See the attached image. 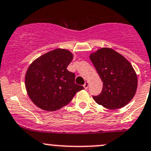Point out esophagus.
Here are the masks:
<instances>
[{
  "mask_svg": "<svg viewBox=\"0 0 151 151\" xmlns=\"http://www.w3.org/2000/svg\"><path fill=\"white\" fill-rule=\"evenodd\" d=\"M83 87H84V88L85 89H87V88H88V82H85V83L84 84H83Z\"/></svg>",
  "mask_w": 151,
  "mask_h": 151,
  "instance_id": "34e87169",
  "label": "esophagus"
}]
</instances>
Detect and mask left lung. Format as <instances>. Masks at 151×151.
<instances>
[{
    "mask_svg": "<svg viewBox=\"0 0 151 151\" xmlns=\"http://www.w3.org/2000/svg\"><path fill=\"white\" fill-rule=\"evenodd\" d=\"M89 58L103 82L102 92L93 96L94 101L109 110L127 105L137 88V76L131 63L110 48H101Z\"/></svg>",
    "mask_w": 151,
    "mask_h": 151,
    "instance_id": "obj_1",
    "label": "left lung"
}]
</instances>
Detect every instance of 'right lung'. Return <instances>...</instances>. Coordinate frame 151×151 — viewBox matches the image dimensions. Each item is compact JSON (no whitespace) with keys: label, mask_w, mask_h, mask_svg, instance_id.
<instances>
[{"label":"right lung","mask_w":151,"mask_h":151,"mask_svg":"<svg viewBox=\"0 0 151 151\" xmlns=\"http://www.w3.org/2000/svg\"><path fill=\"white\" fill-rule=\"evenodd\" d=\"M72 52L56 49L34 60L25 74L29 99L41 109L55 111L68 105L83 87L75 83V74L67 70Z\"/></svg>","instance_id":"add662e5"}]
</instances>
